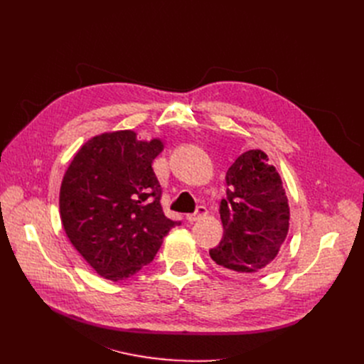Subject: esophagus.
<instances>
[{
  "instance_id": "34e87169",
  "label": "esophagus",
  "mask_w": 364,
  "mask_h": 364,
  "mask_svg": "<svg viewBox=\"0 0 364 364\" xmlns=\"http://www.w3.org/2000/svg\"><path fill=\"white\" fill-rule=\"evenodd\" d=\"M208 214V209L205 208V206H198V209L196 211L193 213V214H187V221L188 223H195V221H198V220H200V218H203L205 215Z\"/></svg>"
}]
</instances>
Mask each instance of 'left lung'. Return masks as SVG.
<instances>
[{
  "label": "left lung",
  "instance_id": "left-lung-1",
  "mask_svg": "<svg viewBox=\"0 0 364 364\" xmlns=\"http://www.w3.org/2000/svg\"><path fill=\"white\" fill-rule=\"evenodd\" d=\"M220 214L224 233L209 251L235 276H254L269 267L289 228V205L280 176L261 150H247L228 168Z\"/></svg>",
  "mask_w": 364,
  "mask_h": 364
}]
</instances>
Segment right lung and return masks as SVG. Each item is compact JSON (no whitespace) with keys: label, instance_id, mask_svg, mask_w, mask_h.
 Returning a JSON list of instances; mask_svg holds the SVG:
<instances>
[{"label":"right lung","instance_id":"add662e5","mask_svg":"<svg viewBox=\"0 0 364 364\" xmlns=\"http://www.w3.org/2000/svg\"><path fill=\"white\" fill-rule=\"evenodd\" d=\"M159 140L139 141L117 131L87 141L70 162L60 187L65 232L100 276L118 282L153 261L162 239L181 221L161 206L162 188L151 168Z\"/></svg>","mask_w":364,"mask_h":364}]
</instances>
